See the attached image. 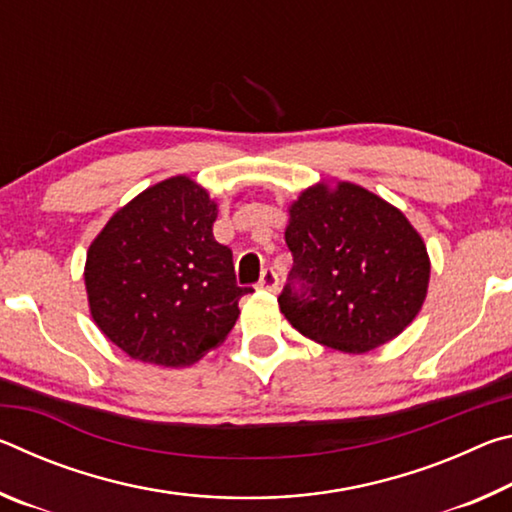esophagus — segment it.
<instances>
[{
	"instance_id": "obj_1",
	"label": "esophagus",
	"mask_w": 512,
	"mask_h": 512,
	"mask_svg": "<svg viewBox=\"0 0 512 512\" xmlns=\"http://www.w3.org/2000/svg\"><path fill=\"white\" fill-rule=\"evenodd\" d=\"M277 284H280V280H277V273L273 271V268H264L262 277H259V282H257V287L264 289V291H277Z\"/></svg>"
}]
</instances>
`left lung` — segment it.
<instances>
[{"label":"left lung","mask_w":512,"mask_h":512,"mask_svg":"<svg viewBox=\"0 0 512 512\" xmlns=\"http://www.w3.org/2000/svg\"><path fill=\"white\" fill-rule=\"evenodd\" d=\"M293 255L284 318L307 339L363 354L393 341L427 298L429 255L418 230L354 183H318L289 207Z\"/></svg>","instance_id":"obj_1"}]
</instances>
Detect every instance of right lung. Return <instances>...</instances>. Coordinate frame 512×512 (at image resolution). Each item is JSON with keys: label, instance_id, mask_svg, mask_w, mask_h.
Returning <instances> with one entry per match:
<instances>
[{"label": "right lung", "instance_id": "obj_1", "mask_svg": "<svg viewBox=\"0 0 512 512\" xmlns=\"http://www.w3.org/2000/svg\"><path fill=\"white\" fill-rule=\"evenodd\" d=\"M216 203L187 176L144 189L112 214L85 259L90 314L128 357L189 366L239 318L232 250L212 235Z\"/></svg>", "mask_w": 512, "mask_h": 512}]
</instances>
